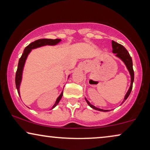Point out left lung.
Segmentation results:
<instances>
[{
	"instance_id": "obj_1",
	"label": "left lung",
	"mask_w": 150,
	"mask_h": 150,
	"mask_svg": "<svg viewBox=\"0 0 150 150\" xmlns=\"http://www.w3.org/2000/svg\"><path fill=\"white\" fill-rule=\"evenodd\" d=\"M112 52L115 53V54H116V57H117L118 58L122 59L123 62H124L125 63V65H126L127 69H128L131 76L130 87L129 88L128 91L126 93V96H125L124 100H123L122 103H124L131 93V91H132V84H133V82H134V70H133V67H132V60L130 54H129L128 52V50H127L126 49L122 46V45L118 44V43L114 42V41H112ZM85 100L86 101H87V104H89V106H91V107L92 108H93V109L99 110V111H103V112L108 111V110H103V109H101V108L96 107L95 106L92 105L91 104H90V102L88 101L86 98Z\"/></svg>"
}]
</instances>
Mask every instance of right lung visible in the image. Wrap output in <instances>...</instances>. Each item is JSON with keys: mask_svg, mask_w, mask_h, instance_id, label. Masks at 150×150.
<instances>
[{"mask_svg": "<svg viewBox=\"0 0 150 150\" xmlns=\"http://www.w3.org/2000/svg\"><path fill=\"white\" fill-rule=\"evenodd\" d=\"M59 42H61L60 39H55V40H51V39H40V40H38L35 42L30 43L29 45H28L24 49L23 54H22L21 57L19 59V62H18V69L16 73V89L18 90V93L20 95V83L22 81V71H23V67L25 63L26 59L27 58L28 54H29L32 49L39 48V47L46 46V45H50V46H54L58 44ZM63 96V92L61 93V95L59 96L57 98L56 102L54 104V106H52V108H54L58 103L60 101Z\"/></svg>", "mask_w": 150, "mask_h": 150, "instance_id": "right-lung-1", "label": "right lung"}]
</instances>
